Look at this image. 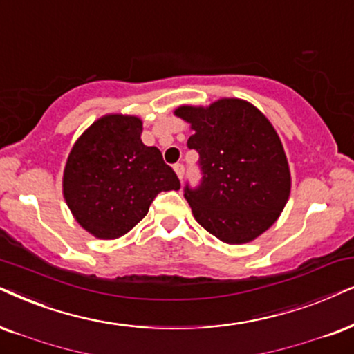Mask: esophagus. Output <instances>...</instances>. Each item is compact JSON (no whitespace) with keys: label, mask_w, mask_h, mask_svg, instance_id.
I'll return each mask as SVG.
<instances>
[{"label":"esophagus","mask_w":354,"mask_h":354,"mask_svg":"<svg viewBox=\"0 0 354 354\" xmlns=\"http://www.w3.org/2000/svg\"><path fill=\"white\" fill-rule=\"evenodd\" d=\"M173 168H174V171H176L178 178H180V180H183V176H185V165L176 163Z\"/></svg>","instance_id":"esophagus-1"}]
</instances>
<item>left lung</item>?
<instances>
[{
    "label": "left lung",
    "instance_id": "obj_1",
    "mask_svg": "<svg viewBox=\"0 0 354 354\" xmlns=\"http://www.w3.org/2000/svg\"><path fill=\"white\" fill-rule=\"evenodd\" d=\"M194 133L201 183H186L194 218L225 243H245L270 229L288 203L290 174L279 137L257 107L221 100L209 107L174 111Z\"/></svg>",
    "mask_w": 354,
    "mask_h": 354
}]
</instances>
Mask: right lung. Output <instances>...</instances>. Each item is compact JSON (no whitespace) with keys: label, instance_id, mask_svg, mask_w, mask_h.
<instances>
[{"label":"right lung","instance_id":"right-lung-1","mask_svg":"<svg viewBox=\"0 0 354 354\" xmlns=\"http://www.w3.org/2000/svg\"><path fill=\"white\" fill-rule=\"evenodd\" d=\"M142 120L111 114L96 120L71 149L64 196L80 225L97 239H118L136 227L162 191L180 189L156 147L144 145Z\"/></svg>","mask_w":354,"mask_h":354}]
</instances>
